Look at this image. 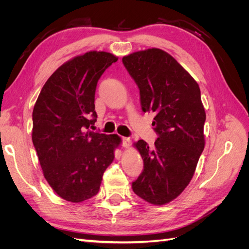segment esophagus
I'll return each instance as SVG.
<instances>
[{
	"label": "esophagus",
	"instance_id": "esophagus-1",
	"mask_svg": "<svg viewBox=\"0 0 249 249\" xmlns=\"http://www.w3.org/2000/svg\"><path fill=\"white\" fill-rule=\"evenodd\" d=\"M122 144L125 148L130 147V145H131V139L130 138H123V143H122Z\"/></svg>",
	"mask_w": 249,
	"mask_h": 249
}]
</instances>
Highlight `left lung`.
Wrapping results in <instances>:
<instances>
[{"instance_id":"1","label":"left lung","mask_w":249,"mask_h":249,"mask_svg":"<svg viewBox=\"0 0 249 249\" xmlns=\"http://www.w3.org/2000/svg\"><path fill=\"white\" fill-rule=\"evenodd\" d=\"M136 82L143 112H154L158 139L153 147L134 143L144 169L133 182L135 194L156 206L166 205L189 185L205 148L206 112L200 89L191 74L168 53L147 49L123 58Z\"/></svg>"}]
</instances>
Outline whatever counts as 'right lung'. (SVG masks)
<instances>
[{
  "label": "right lung",
  "mask_w": 249,
  "mask_h": 249,
  "mask_svg": "<svg viewBox=\"0 0 249 249\" xmlns=\"http://www.w3.org/2000/svg\"><path fill=\"white\" fill-rule=\"evenodd\" d=\"M117 60L101 51L73 57L48 79L34 105L32 141L44 178L67 201L81 202L97 194L122 143L116 134L88 131L97 117V81Z\"/></svg>",
  "instance_id": "add662e5"
}]
</instances>
